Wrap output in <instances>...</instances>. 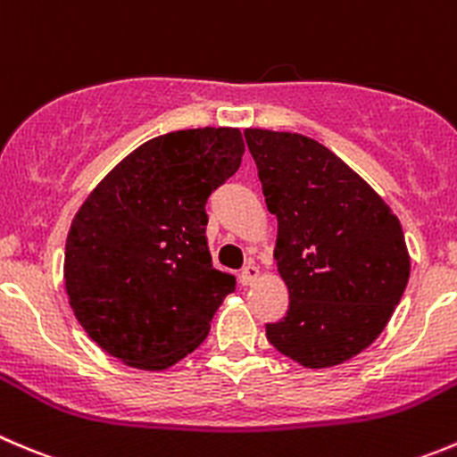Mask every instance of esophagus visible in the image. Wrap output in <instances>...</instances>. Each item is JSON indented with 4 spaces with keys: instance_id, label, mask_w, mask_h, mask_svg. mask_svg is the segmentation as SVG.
Masks as SVG:
<instances>
[{
    "instance_id": "1",
    "label": "esophagus",
    "mask_w": 457,
    "mask_h": 457,
    "mask_svg": "<svg viewBox=\"0 0 457 457\" xmlns=\"http://www.w3.org/2000/svg\"><path fill=\"white\" fill-rule=\"evenodd\" d=\"M259 265L254 263H247L245 268L241 270V274H238V281H241V286H252V283L256 281V277H259Z\"/></svg>"
}]
</instances>
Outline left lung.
Masks as SVG:
<instances>
[{"label": "left lung", "instance_id": "8db88e82", "mask_svg": "<svg viewBox=\"0 0 457 457\" xmlns=\"http://www.w3.org/2000/svg\"><path fill=\"white\" fill-rule=\"evenodd\" d=\"M265 205L277 216L274 261L290 292L268 341L305 369L344 364L386 328L409 283L400 219L317 140L245 129Z\"/></svg>", "mask_w": 457, "mask_h": 457}]
</instances>
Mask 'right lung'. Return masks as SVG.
<instances>
[{"label":"right lung","instance_id":"add662e5","mask_svg":"<svg viewBox=\"0 0 457 457\" xmlns=\"http://www.w3.org/2000/svg\"><path fill=\"white\" fill-rule=\"evenodd\" d=\"M234 127L147 140L97 183L73 216L64 286L102 351L165 370L196 351L237 278L212 265L205 203L241 165Z\"/></svg>","mask_w":457,"mask_h":457}]
</instances>
